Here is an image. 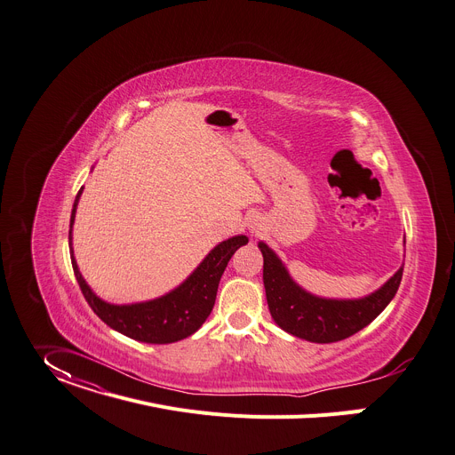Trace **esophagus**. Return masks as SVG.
<instances>
[{"label":"esophagus","instance_id":"34e87169","mask_svg":"<svg viewBox=\"0 0 455 455\" xmlns=\"http://www.w3.org/2000/svg\"><path fill=\"white\" fill-rule=\"evenodd\" d=\"M249 230H251L254 235H258V234H259V230H261L259 221H258V220H252V221L249 223Z\"/></svg>","mask_w":455,"mask_h":455}]
</instances>
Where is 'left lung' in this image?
<instances>
[{
  "label": "left lung",
  "instance_id": "obj_1",
  "mask_svg": "<svg viewBox=\"0 0 455 455\" xmlns=\"http://www.w3.org/2000/svg\"><path fill=\"white\" fill-rule=\"evenodd\" d=\"M263 283L274 321L296 338L312 343H336L374 321L395 296L403 267L374 294L361 299H324L308 294L286 272L274 251L261 241Z\"/></svg>",
  "mask_w": 455,
  "mask_h": 455
}]
</instances>
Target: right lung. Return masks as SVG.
<instances>
[{
    "instance_id": "obj_1",
    "label": "right lung",
    "mask_w": 455,
    "mask_h": 455,
    "mask_svg": "<svg viewBox=\"0 0 455 455\" xmlns=\"http://www.w3.org/2000/svg\"><path fill=\"white\" fill-rule=\"evenodd\" d=\"M81 192H84V188L77 192L70 214V246L72 225ZM246 243H249V237L246 235H234L220 243L172 292L152 301L134 305H110L100 299L91 291V286L85 283V279L81 277V272L74 259V252L70 259L81 292H84L87 303L103 323H107L110 328L117 330L119 334L131 339L152 345H167L192 336L206 321V317L211 315L216 303L220 279L234 252Z\"/></svg>"
}]
</instances>
